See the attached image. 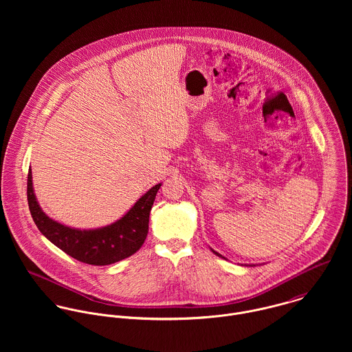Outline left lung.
Listing matches in <instances>:
<instances>
[{"label":"left lung","instance_id":"obj_1","mask_svg":"<svg viewBox=\"0 0 352 352\" xmlns=\"http://www.w3.org/2000/svg\"><path fill=\"white\" fill-rule=\"evenodd\" d=\"M210 250H211V252H212V253H214V254H217V256H218V257H222V258H225V260H228V258H226V257H225V256H222V254H221V253H218V252L214 251V250H212V248H210ZM248 265H250V264H248ZM252 265H254V264H251V265H250V267H252Z\"/></svg>","mask_w":352,"mask_h":352}]
</instances>
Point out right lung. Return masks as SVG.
Listing matches in <instances>:
<instances>
[{
    "mask_svg": "<svg viewBox=\"0 0 352 352\" xmlns=\"http://www.w3.org/2000/svg\"><path fill=\"white\" fill-rule=\"evenodd\" d=\"M161 183L153 186L115 222L96 229H78L50 218L36 199L32 170H28L27 198L32 219L41 233L55 247L78 261L108 265L138 251L149 232V215Z\"/></svg>",
    "mask_w": 352,
    "mask_h": 352,
    "instance_id": "right-lung-1",
    "label": "right lung"
}]
</instances>
